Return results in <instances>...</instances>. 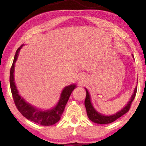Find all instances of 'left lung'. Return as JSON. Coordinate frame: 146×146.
Returning a JSON list of instances; mask_svg holds the SVG:
<instances>
[{
	"label": "left lung",
	"instance_id": "1",
	"mask_svg": "<svg viewBox=\"0 0 146 146\" xmlns=\"http://www.w3.org/2000/svg\"><path fill=\"white\" fill-rule=\"evenodd\" d=\"M134 58V56H132ZM137 90V87L136 86L134 90V93L132 94L131 99L130 100V101L128 102V103L127 104V105L125 106L123 109L120 110V111L117 112L115 115H110V116H106V115H102L101 113H99L96 110L93 108V105H92L91 102H90V95L88 91L86 89V99H85L84 101V105L86 107V113L88 115V118L90 121H92L94 123H100V124H107V123H110L113 122L115 120H117V119L121 117L122 115H123L125 114L127 112L130 110V106H131L132 102H133L134 99L135 98L136 96Z\"/></svg>",
	"mask_w": 146,
	"mask_h": 146
}]
</instances>
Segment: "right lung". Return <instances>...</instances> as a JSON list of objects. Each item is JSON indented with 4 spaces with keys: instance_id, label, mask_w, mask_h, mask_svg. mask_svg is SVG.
<instances>
[{
    "instance_id": "1",
    "label": "right lung",
    "mask_w": 146,
    "mask_h": 146,
    "mask_svg": "<svg viewBox=\"0 0 146 146\" xmlns=\"http://www.w3.org/2000/svg\"><path fill=\"white\" fill-rule=\"evenodd\" d=\"M23 46V44L21 45L16 51L12 66L10 69V88H11V94H12L15 105H16L17 109L19 110L20 113L30 121L42 125H52L56 123L60 119V117H61L62 114L63 113L65 106L67 103L71 93L76 87V85L71 84L66 86L64 88L58 104L53 109L42 111V110L37 109L31 104H28L19 95L17 88L15 84L14 78L15 62L17 60L18 53H19L20 50Z\"/></svg>"
}]
</instances>
